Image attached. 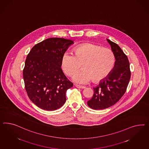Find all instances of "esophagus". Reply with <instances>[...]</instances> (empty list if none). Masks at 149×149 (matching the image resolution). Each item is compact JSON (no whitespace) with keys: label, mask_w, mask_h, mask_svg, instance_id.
<instances>
[{"label":"esophagus","mask_w":149,"mask_h":149,"mask_svg":"<svg viewBox=\"0 0 149 149\" xmlns=\"http://www.w3.org/2000/svg\"><path fill=\"white\" fill-rule=\"evenodd\" d=\"M75 86H76V87H77V88H85V87H84V86H79V85H76Z\"/></svg>","instance_id":"esophagus-1"}]
</instances>
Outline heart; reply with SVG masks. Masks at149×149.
<instances>
[{"label": "heart", "mask_w": 149, "mask_h": 149, "mask_svg": "<svg viewBox=\"0 0 149 149\" xmlns=\"http://www.w3.org/2000/svg\"><path fill=\"white\" fill-rule=\"evenodd\" d=\"M115 63V57L109 49L92 43H86L74 49V55L64 52L61 57V66L69 76L74 75L82 64L83 70L77 73L73 80L81 85L94 80L99 82L104 79L111 72Z\"/></svg>", "instance_id": "b5f03b06"}]
</instances>
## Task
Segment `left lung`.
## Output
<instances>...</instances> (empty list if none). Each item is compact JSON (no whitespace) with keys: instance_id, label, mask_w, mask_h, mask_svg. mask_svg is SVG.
Segmentation results:
<instances>
[{"instance_id":"8db88e82","label":"left lung","mask_w":149,"mask_h":149,"mask_svg":"<svg viewBox=\"0 0 149 149\" xmlns=\"http://www.w3.org/2000/svg\"><path fill=\"white\" fill-rule=\"evenodd\" d=\"M106 40L111 45L116 61L109 75L93 88L94 94L87 102L89 107L95 110L107 109L117 103L125 94L131 77L127 57L118 44Z\"/></svg>"}]
</instances>
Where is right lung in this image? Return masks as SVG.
I'll return each mask as SVG.
<instances>
[{
  "label": "right lung",
  "mask_w": 149,
  "mask_h": 149,
  "mask_svg": "<svg viewBox=\"0 0 149 149\" xmlns=\"http://www.w3.org/2000/svg\"><path fill=\"white\" fill-rule=\"evenodd\" d=\"M72 44L70 40L50 38L36 44L26 57L25 88L29 99L40 109L56 110L66 101V92L73 84L61 69V57Z\"/></svg>",
  "instance_id": "obj_1"
}]
</instances>
